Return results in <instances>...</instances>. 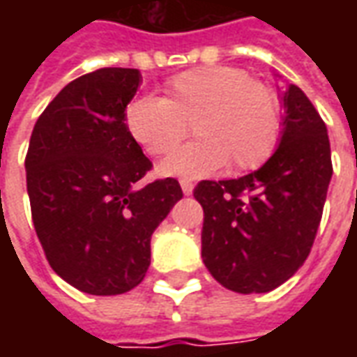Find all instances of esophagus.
<instances>
[{
  "instance_id": "esophagus-1",
  "label": "esophagus",
  "mask_w": 357,
  "mask_h": 357,
  "mask_svg": "<svg viewBox=\"0 0 357 357\" xmlns=\"http://www.w3.org/2000/svg\"><path fill=\"white\" fill-rule=\"evenodd\" d=\"M179 185H181V191H183V195L193 193V181H191V179H181V181H179Z\"/></svg>"
}]
</instances>
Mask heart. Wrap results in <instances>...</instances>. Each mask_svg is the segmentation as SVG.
<instances>
[{
	"label": "heart",
	"instance_id": "b5f03b06",
	"mask_svg": "<svg viewBox=\"0 0 357 357\" xmlns=\"http://www.w3.org/2000/svg\"><path fill=\"white\" fill-rule=\"evenodd\" d=\"M168 97L139 95L126 107V126L149 155H164L193 132L199 139L176 149L160 174L202 178L214 172L255 170L275 151L283 105L268 86L235 66H201L174 76Z\"/></svg>",
	"mask_w": 357,
	"mask_h": 357
}]
</instances>
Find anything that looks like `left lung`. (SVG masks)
<instances>
[{"label": "left lung", "instance_id": "1", "mask_svg": "<svg viewBox=\"0 0 357 357\" xmlns=\"http://www.w3.org/2000/svg\"><path fill=\"white\" fill-rule=\"evenodd\" d=\"M283 135L269 160L237 179H202V262L229 291L269 292L291 279L314 245L333 164L327 126L298 86L281 97Z\"/></svg>", "mask_w": 357, "mask_h": 357}]
</instances>
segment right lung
I'll return each instance as SVG.
<instances>
[{"label": "right lung", "instance_id": "right-lung-1", "mask_svg": "<svg viewBox=\"0 0 357 357\" xmlns=\"http://www.w3.org/2000/svg\"><path fill=\"white\" fill-rule=\"evenodd\" d=\"M137 68H99L59 91L30 137L32 222L53 271L78 291H132L151 264V237L183 197L178 179L139 185L153 162L126 126Z\"/></svg>", "mask_w": 357, "mask_h": 357}]
</instances>
